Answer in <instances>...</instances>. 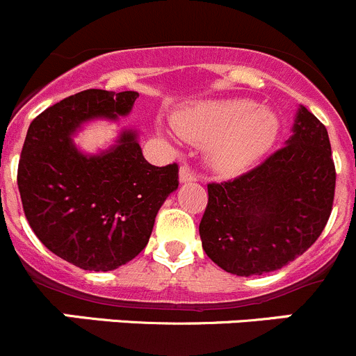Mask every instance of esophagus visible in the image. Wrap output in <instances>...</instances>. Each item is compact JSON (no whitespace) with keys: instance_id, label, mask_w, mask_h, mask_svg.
<instances>
[{"instance_id":"1","label":"esophagus","mask_w":356,"mask_h":356,"mask_svg":"<svg viewBox=\"0 0 356 356\" xmlns=\"http://www.w3.org/2000/svg\"><path fill=\"white\" fill-rule=\"evenodd\" d=\"M197 177L193 175V171L190 170V166H186V164H183L181 168H179V181L181 183H192L195 181Z\"/></svg>"}]
</instances>
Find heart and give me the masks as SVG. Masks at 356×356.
Wrapping results in <instances>:
<instances>
[{
  "label": "heart",
  "instance_id": "1",
  "mask_svg": "<svg viewBox=\"0 0 356 356\" xmlns=\"http://www.w3.org/2000/svg\"><path fill=\"white\" fill-rule=\"evenodd\" d=\"M183 140L206 147V159L218 175L234 177L254 166L273 147L280 121L270 108L249 98H223L190 105L173 115Z\"/></svg>",
  "mask_w": 356,
  "mask_h": 356
}]
</instances>
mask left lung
Segmentation results:
<instances>
[{"label":"left lung","instance_id":"8db88e82","mask_svg":"<svg viewBox=\"0 0 356 356\" xmlns=\"http://www.w3.org/2000/svg\"><path fill=\"white\" fill-rule=\"evenodd\" d=\"M334 188L325 126L299 105L286 147L242 177L207 185L209 199L199 225L204 251L238 277L282 268L320 237Z\"/></svg>","mask_w":356,"mask_h":356}]
</instances>
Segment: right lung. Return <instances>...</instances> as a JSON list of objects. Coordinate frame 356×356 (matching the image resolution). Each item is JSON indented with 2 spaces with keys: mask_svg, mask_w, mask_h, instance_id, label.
<instances>
[{
  "mask_svg": "<svg viewBox=\"0 0 356 356\" xmlns=\"http://www.w3.org/2000/svg\"><path fill=\"white\" fill-rule=\"evenodd\" d=\"M136 91L86 90L41 112L27 129L19 161L20 199L36 237L83 270L108 272L143 251L164 200L178 188V166H152L136 129L86 154L72 136L98 119L131 112Z\"/></svg>",
  "mask_w": 356,
  "mask_h": 356,
  "instance_id": "obj_1",
  "label": "right lung"
}]
</instances>
